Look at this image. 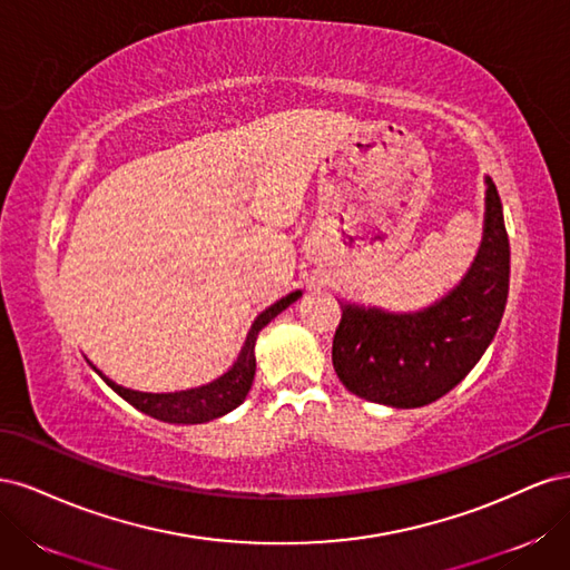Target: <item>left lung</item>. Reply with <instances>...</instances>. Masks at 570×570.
I'll list each match as a JSON object with an SVG mask.
<instances>
[{"instance_id": "8db88e82", "label": "left lung", "mask_w": 570, "mask_h": 570, "mask_svg": "<svg viewBox=\"0 0 570 570\" xmlns=\"http://www.w3.org/2000/svg\"><path fill=\"white\" fill-rule=\"evenodd\" d=\"M509 235L502 202L488 180L485 237L473 268L442 302L394 316L340 304L333 366L342 385L375 404L416 409L440 400L478 364L504 316Z\"/></svg>"}]
</instances>
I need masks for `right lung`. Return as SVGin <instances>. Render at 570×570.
Wrapping results in <instances>:
<instances>
[{
  "mask_svg": "<svg viewBox=\"0 0 570 570\" xmlns=\"http://www.w3.org/2000/svg\"><path fill=\"white\" fill-rule=\"evenodd\" d=\"M302 292H292V295L283 297L281 302H275L273 306H268L266 312L258 316L252 325V331L247 335V342L243 347V354H239L237 364L218 377L216 383L206 385V387H197V390H187V392H176V394H149V392H135V390H126L116 383H111L107 375L105 383L116 392L124 396L128 404H132L135 409H140L142 413L151 419H159L164 423H204V421H214L223 413L233 411L237 404L245 402V396L252 387L254 381V371H256V361H254V342L258 331L264 325H268L275 316H278L283 308H287L292 302H297V297Z\"/></svg>",
  "mask_w": 570,
  "mask_h": 570,
  "instance_id": "1",
  "label": "right lung"
}]
</instances>
